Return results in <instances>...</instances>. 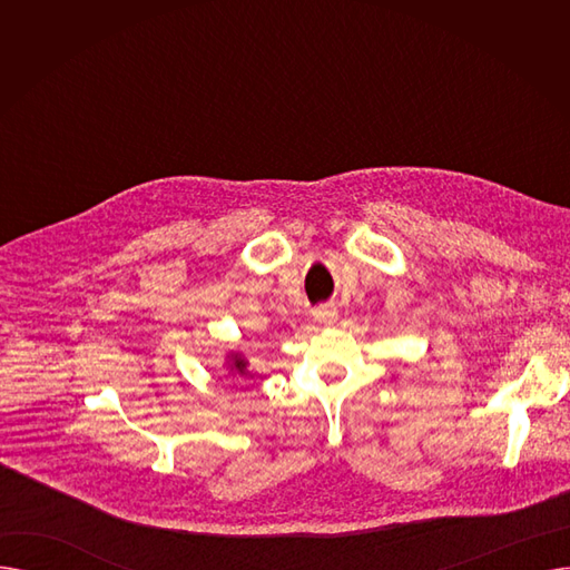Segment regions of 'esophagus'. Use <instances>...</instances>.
<instances>
[{
  "label": "esophagus",
  "mask_w": 570,
  "mask_h": 570,
  "mask_svg": "<svg viewBox=\"0 0 570 570\" xmlns=\"http://www.w3.org/2000/svg\"><path fill=\"white\" fill-rule=\"evenodd\" d=\"M335 316H337V309H335V305H318L316 309H314V318L318 321V323H333L335 321Z\"/></svg>",
  "instance_id": "34e87169"
}]
</instances>
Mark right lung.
Segmentation results:
<instances>
[{
  "instance_id": "1",
  "label": "right lung",
  "mask_w": 570,
  "mask_h": 570,
  "mask_svg": "<svg viewBox=\"0 0 570 570\" xmlns=\"http://www.w3.org/2000/svg\"><path fill=\"white\" fill-rule=\"evenodd\" d=\"M235 367H237V372H245V363L243 361H235Z\"/></svg>"
}]
</instances>
